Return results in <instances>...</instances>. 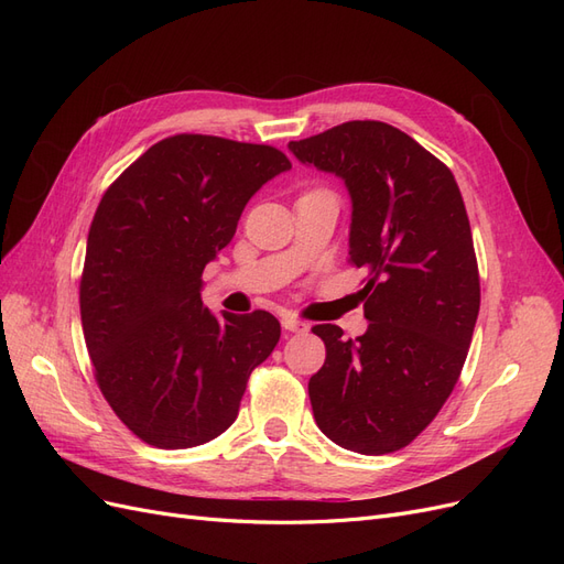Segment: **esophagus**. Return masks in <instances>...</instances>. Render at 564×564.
<instances>
[{"instance_id":"esophagus-1","label":"esophagus","mask_w":564,"mask_h":564,"mask_svg":"<svg viewBox=\"0 0 564 564\" xmlns=\"http://www.w3.org/2000/svg\"><path fill=\"white\" fill-rule=\"evenodd\" d=\"M282 327H284L286 332H294V334L308 332V324L301 322V319H296V317H284V319H282Z\"/></svg>"}]
</instances>
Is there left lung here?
Returning <instances> with one entry per match:
<instances>
[{
  "instance_id": "8db88e82",
  "label": "left lung",
  "mask_w": 564,
  "mask_h": 564,
  "mask_svg": "<svg viewBox=\"0 0 564 564\" xmlns=\"http://www.w3.org/2000/svg\"><path fill=\"white\" fill-rule=\"evenodd\" d=\"M289 150L338 176L352 202L350 263L367 272L362 336L317 324L327 360L308 395L319 431L338 447L381 456L406 447L464 369L480 275L454 174L412 135L355 119Z\"/></svg>"
}]
</instances>
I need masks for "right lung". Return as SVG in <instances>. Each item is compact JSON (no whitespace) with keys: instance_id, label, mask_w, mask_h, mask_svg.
I'll use <instances>...</instances> for the list:
<instances>
[{"instance_id":"obj_1","label":"right lung","mask_w":564,"mask_h":564,"mask_svg":"<svg viewBox=\"0 0 564 564\" xmlns=\"http://www.w3.org/2000/svg\"><path fill=\"white\" fill-rule=\"evenodd\" d=\"M292 162L270 145L178 133L145 150L100 199L79 311L100 392L127 429L160 449L228 431L249 373L280 340L265 311L216 317L202 270L247 202Z\"/></svg>"}]
</instances>
